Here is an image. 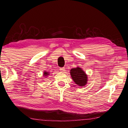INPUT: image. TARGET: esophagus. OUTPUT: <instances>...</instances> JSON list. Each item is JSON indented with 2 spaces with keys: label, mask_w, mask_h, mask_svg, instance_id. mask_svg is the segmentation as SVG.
Instances as JSON below:
<instances>
[{
  "label": "esophagus",
  "mask_w": 128,
  "mask_h": 128,
  "mask_svg": "<svg viewBox=\"0 0 128 128\" xmlns=\"http://www.w3.org/2000/svg\"><path fill=\"white\" fill-rule=\"evenodd\" d=\"M64 67H62V68H60V70L61 72H64L65 70H64Z\"/></svg>",
  "instance_id": "obj_1"
}]
</instances>
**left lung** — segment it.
Listing matches in <instances>:
<instances>
[{"label":"left lung","mask_w":128,"mask_h":128,"mask_svg":"<svg viewBox=\"0 0 128 128\" xmlns=\"http://www.w3.org/2000/svg\"><path fill=\"white\" fill-rule=\"evenodd\" d=\"M72 78L77 85L80 86H86L88 82V76L82 69L79 67L72 68L70 70Z\"/></svg>","instance_id":"left-lung-1"}]
</instances>
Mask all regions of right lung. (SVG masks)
Masks as SVG:
<instances>
[{"mask_svg": "<svg viewBox=\"0 0 128 128\" xmlns=\"http://www.w3.org/2000/svg\"><path fill=\"white\" fill-rule=\"evenodd\" d=\"M48 75H49L48 72H46V71L44 72V77H47Z\"/></svg>", "mask_w": 128, "mask_h": 128, "instance_id": "obj_1", "label": "right lung"}]
</instances>
